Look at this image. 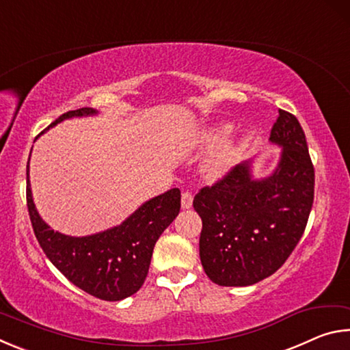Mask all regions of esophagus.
<instances>
[{
	"mask_svg": "<svg viewBox=\"0 0 350 350\" xmlns=\"http://www.w3.org/2000/svg\"><path fill=\"white\" fill-rule=\"evenodd\" d=\"M193 205V194L189 191L182 193V208H191Z\"/></svg>",
	"mask_w": 350,
	"mask_h": 350,
	"instance_id": "obj_1",
	"label": "esophagus"
}]
</instances>
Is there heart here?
<instances>
[{"label": "heart", "mask_w": 350, "mask_h": 350, "mask_svg": "<svg viewBox=\"0 0 350 350\" xmlns=\"http://www.w3.org/2000/svg\"><path fill=\"white\" fill-rule=\"evenodd\" d=\"M228 133H230V126H219V128L211 129V131H208L205 135V144L208 146L221 145L225 140V137L228 135ZM234 159H236V151L232 150V148H224V150L215 154V156L208 161V163H206L205 167L206 176L211 177V179L222 176L225 171L232 168V165L234 163Z\"/></svg>", "instance_id": "obj_1"}]
</instances>
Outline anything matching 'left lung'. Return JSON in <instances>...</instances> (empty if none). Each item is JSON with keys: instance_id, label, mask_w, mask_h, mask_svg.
Masks as SVG:
<instances>
[{"instance_id": "1", "label": "left lung", "mask_w": 350, "mask_h": 350, "mask_svg": "<svg viewBox=\"0 0 350 350\" xmlns=\"http://www.w3.org/2000/svg\"><path fill=\"white\" fill-rule=\"evenodd\" d=\"M270 140L282 146L270 177L254 180L247 163L238 165L194 196L202 219L200 262L219 286H252L273 275L309 221L315 168L298 118L280 109Z\"/></svg>"}]
</instances>
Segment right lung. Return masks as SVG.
<instances>
[{
	"label": "right lung",
	"mask_w": 350,
	"mask_h": 350,
	"mask_svg": "<svg viewBox=\"0 0 350 350\" xmlns=\"http://www.w3.org/2000/svg\"><path fill=\"white\" fill-rule=\"evenodd\" d=\"M88 114H96V111L92 108L68 111L47 128L64 118ZM26 200L33 233L51 262L83 292L98 299L120 301L144 286L154 245L179 215L180 189L173 188L148 200L118 227L85 238L54 232L40 217L29 185V162Z\"/></svg>",
	"instance_id": "right-lung-1"
}]
</instances>
